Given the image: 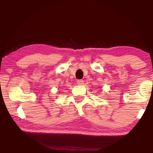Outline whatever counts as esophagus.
Wrapping results in <instances>:
<instances>
[{"mask_svg":"<svg viewBox=\"0 0 153 153\" xmlns=\"http://www.w3.org/2000/svg\"><path fill=\"white\" fill-rule=\"evenodd\" d=\"M77 84L79 85H83V80H77Z\"/></svg>","mask_w":153,"mask_h":153,"instance_id":"esophagus-1","label":"esophagus"}]
</instances>
